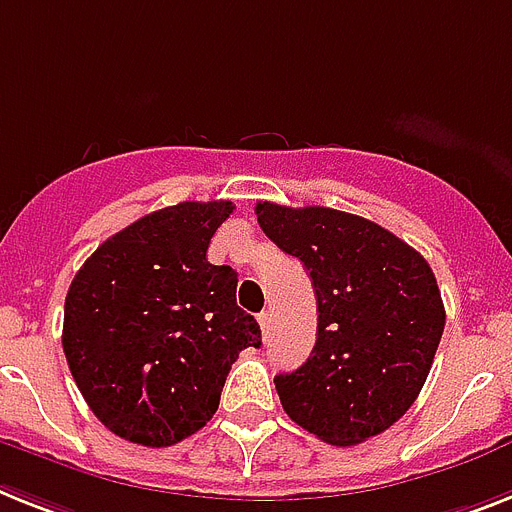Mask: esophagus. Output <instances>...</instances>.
<instances>
[{"instance_id":"1","label":"esophagus","mask_w":512,"mask_h":512,"mask_svg":"<svg viewBox=\"0 0 512 512\" xmlns=\"http://www.w3.org/2000/svg\"><path fill=\"white\" fill-rule=\"evenodd\" d=\"M259 324H261V332H264V337L272 332V311H264V314H259Z\"/></svg>"}]
</instances>
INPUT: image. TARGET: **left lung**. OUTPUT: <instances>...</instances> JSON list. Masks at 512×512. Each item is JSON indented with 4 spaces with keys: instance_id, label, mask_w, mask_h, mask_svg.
<instances>
[{
    "instance_id": "obj_1",
    "label": "left lung",
    "mask_w": 512,
    "mask_h": 512,
    "mask_svg": "<svg viewBox=\"0 0 512 512\" xmlns=\"http://www.w3.org/2000/svg\"><path fill=\"white\" fill-rule=\"evenodd\" d=\"M261 230L298 256L316 293V345L277 374L285 413L329 445L390 429L424 387L445 329L432 266L377 222L327 206L256 204Z\"/></svg>"
}]
</instances>
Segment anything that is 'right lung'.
Returning a JSON list of instances; mask_svg holds the SVG:
<instances>
[{
	"instance_id": "obj_1",
	"label": "right lung",
	"mask_w": 512,
	"mask_h": 512,
	"mask_svg": "<svg viewBox=\"0 0 512 512\" xmlns=\"http://www.w3.org/2000/svg\"><path fill=\"white\" fill-rule=\"evenodd\" d=\"M232 201H183L104 240L70 282L62 348L88 408L117 437L170 447L219 408L261 329L235 301L238 272L206 261Z\"/></svg>"
}]
</instances>
